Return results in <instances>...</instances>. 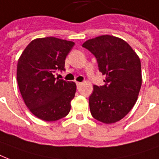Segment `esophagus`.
<instances>
[{"label": "esophagus", "instance_id": "34e87169", "mask_svg": "<svg viewBox=\"0 0 159 159\" xmlns=\"http://www.w3.org/2000/svg\"><path fill=\"white\" fill-rule=\"evenodd\" d=\"M76 85H77V88L80 89V87L82 85V83L81 82H76Z\"/></svg>", "mask_w": 159, "mask_h": 159}]
</instances>
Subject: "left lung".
I'll return each instance as SVG.
<instances>
[{"label": "left lung", "mask_w": 159, "mask_h": 159, "mask_svg": "<svg viewBox=\"0 0 159 159\" xmlns=\"http://www.w3.org/2000/svg\"><path fill=\"white\" fill-rule=\"evenodd\" d=\"M82 46L97 59L105 75L103 86L93 85L89 103L92 116L104 124H114L134 106L142 84L141 62L126 41L113 35L93 38Z\"/></svg>", "instance_id": "obj_1"}]
</instances>
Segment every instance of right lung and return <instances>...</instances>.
Returning <instances> with one entry per match:
<instances>
[{
  "label": "right lung",
  "mask_w": 159,
  "mask_h": 159,
  "mask_svg": "<svg viewBox=\"0 0 159 159\" xmlns=\"http://www.w3.org/2000/svg\"><path fill=\"white\" fill-rule=\"evenodd\" d=\"M73 41L55 37L37 38L27 45L17 63L16 78L25 104L35 117L56 121L70 110L76 91L75 82L55 78L65 70Z\"/></svg>",
  "instance_id": "obj_1"
}]
</instances>
